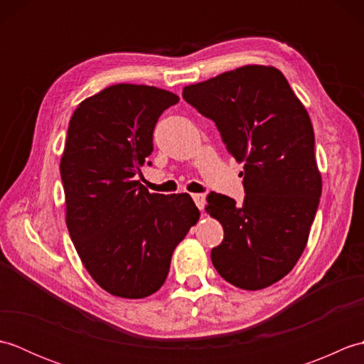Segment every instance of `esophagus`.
<instances>
[{"instance_id":"esophagus-1","label":"esophagus","mask_w":364,"mask_h":364,"mask_svg":"<svg viewBox=\"0 0 364 364\" xmlns=\"http://www.w3.org/2000/svg\"><path fill=\"white\" fill-rule=\"evenodd\" d=\"M192 198H194V202H196L198 210H203V208H205V196L203 194H192Z\"/></svg>"}]
</instances>
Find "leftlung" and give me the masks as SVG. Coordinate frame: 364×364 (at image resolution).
<instances>
[{
	"label": "left lung",
	"mask_w": 364,
	"mask_h": 364,
	"mask_svg": "<svg viewBox=\"0 0 364 364\" xmlns=\"http://www.w3.org/2000/svg\"><path fill=\"white\" fill-rule=\"evenodd\" d=\"M183 98L215 123L231 156L245 162L241 205L214 192L206 197V211L223 227L213 264L237 288H267L296 266L319 206L310 115L283 73L264 65L192 84Z\"/></svg>",
	"instance_id": "left-lung-1"
}]
</instances>
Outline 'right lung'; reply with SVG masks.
Returning <instances> with one entry per match:
<instances>
[{"instance_id": "right-lung-1", "label": "right lung", "mask_w": 364, "mask_h": 364, "mask_svg": "<svg viewBox=\"0 0 364 364\" xmlns=\"http://www.w3.org/2000/svg\"><path fill=\"white\" fill-rule=\"evenodd\" d=\"M178 100L158 87L115 84L84 100L68 123L60 159L67 228L84 267L112 296L156 292L175 247L198 220L191 196L150 194L136 180L158 119Z\"/></svg>"}]
</instances>
